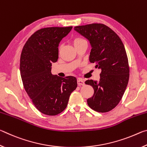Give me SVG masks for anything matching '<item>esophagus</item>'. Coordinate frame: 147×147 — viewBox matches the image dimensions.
I'll return each mask as SVG.
<instances>
[{"instance_id":"34e87169","label":"esophagus","mask_w":147,"mask_h":147,"mask_svg":"<svg viewBox=\"0 0 147 147\" xmlns=\"http://www.w3.org/2000/svg\"><path fill=\"white\" fill-rule=\"evenodd\" d=\"M77 83H78V86H84V84H85V83H84V81L82 79V78H78V80H77Z\"/></svg>"}]
</instances>
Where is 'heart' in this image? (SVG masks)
<instances>
[{"label":"heart","mask_w":147,"mask_h":147,"mask_svg":"<svg viewBox=\"0 0 147 147\" xmlns=\"http://www.w3.org/2000/svg\"><path fill=\"white\" fill-rule=\"evenodd\" d=\"M82 40H84V39H82V38H76V39H74V43H77V42L81 41H82Z\"/></svg>","instance_id":"heart-1"}]
</instances>
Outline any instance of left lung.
I'll return each mask as SVG.
<instances>
[{"instance_id": "1", "label": "left lung", "mask_w": 147, "mask_h": 147, "mask_svg": "<svg viewBox=\"0 0 147 147\" xmlns=\"http://www.w3.org/2000/svg\"><path fill=\"white\" fill-rule=\"evenodd\" d=\"M74 30L90 42L89 61L101 69L98 82H85L94 89L87 102L94 111L108 112L121 101L128 83L130 67L125 48L118 35L104 24L78 26Z\"/></svg>"}]
</instances>
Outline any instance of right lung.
Wrapping results in <instances>:
<instances>
[{"label": "right lung", "mask_w": 147, "mask_h": 147, "mask_svg": "<svg viewBox=\"0 0 147 147\" xmlns=\"http://www.w3.org/2000/svg\"><path fill=\"white\" fill-rule=\"evenodd\" d=\"M73 26L48 27L36 31L22 50L20 71L24 89L34 105L45 115H56L67 106L77 80L51 73L52 63L58 61L59 42Z\"/></svg>", "instance_id": "right-lung-1"}]
</instances>
